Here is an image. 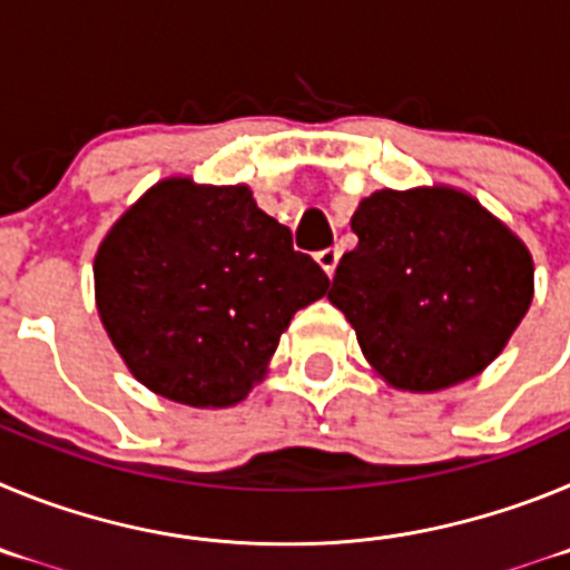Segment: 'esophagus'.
I'll return each instance as SVG.
<instances>
[{
  "label": "esophagus",
  "mask_w": 570,
  "mask_h": 570,
  "mask_svg": "<svg viewBox=\"0 0 570 570\" xmlns=\"http://www.w3.org/2000/svg\"><path fill=\"white\" fill-rule=\"evenodd\" d=\"M340 256H342L340 248H325V250H320V254H316V262H320L325 274L334 276L336 265H340Z\"/></svg>",
  "instance_id": "34e87169"
}]
</instances>
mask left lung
Here are the masks:
<instances>
[{"instance_id":"obj_1","label":"left lung","mask_w":570,"mask_h":570,"mask_svg":"<svg viewBox=\"0 0 570 570\" xmlns=\"http://www.w3.org/2000/svg\"><path fill=\"white\" fill-rule=\"evenodd\" d=\"M351 228L331 305L391 385L440 391L491 365L533 296V262L476 199L451 188L376 190Z\"/></svg>"}]
</instances>
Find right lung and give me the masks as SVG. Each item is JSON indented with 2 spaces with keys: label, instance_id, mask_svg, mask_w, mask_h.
<instances>
[{
  "label": "right lung",
  "instance_id": "right-lung-1",
  "mask_svg": "<svg viewBox=\"0 0 570 570\" xmlns=\"http://www.w3.org/2000/svg\"><path fill=\"white\" fill-rule=\"evenodd\" d=\"M97 305L130 374L194 407L245 400L331 279L245 185L165 179L105 236Z\"/></svg>",
  "mask_w": 570,
  "mask_h": 570
}]
</instances>
